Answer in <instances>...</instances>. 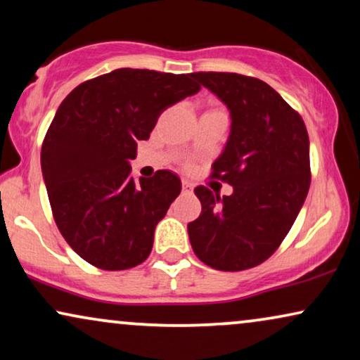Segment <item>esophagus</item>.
<instances>
[{
	"label": "esophagus",
	"mask_w": 360,
	"mask_h": 360,
	"mask_svg": "<svg viewBox=\"0 0 360 360\" xmlns=\"http://www.w3.org/2000/svg\"><path fill=\"white\" fill-rule=\"evenodd\" d=\"M181 188H184V191H191V190H193V184L184 179V180H181Z\"/></svg>",
	"instance_id": "34e87169"
}]
</instances>
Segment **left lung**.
Here are the masks:
<instances>
[{
  "instance_id": "obj_1",
  "label": "left lung",
  "mask_w": 360,
  "mask_h": 360,
  "mask_svg": "<svg viewBox=\"0 0 360 360\" xmlns=\"http://www.w3.org/2000/svg\"><path fill=\"white\" fill-rule=\"evenodd\" d=\"M191 77L229 108L231 134L211 179L233 186L229 196L200 185L201 214L188 224L201 262L223 272L262 264L282 244L307 198L309 139L302 116L267 83L228 72Z\"/></svg>"
}]
</instances>
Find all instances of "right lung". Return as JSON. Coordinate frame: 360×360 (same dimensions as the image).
I'll list each match as a JSON object with an SVG mask.
<instances>
[{
	"mask_svg": "<svg viewBox=\"0 0 360 360\" xmlns=\"http://www.w3.org/2000/svg\"><path fill=\"white\" fill-rule=\"evenodd\" d=\"M200 88L191 73L117 68L80 83L60 103L42 142V175L58 231L88 264L126 270L149 257L181 181L157 170L136 184L129 160L162 111Z\"/></svg>",
	"mask_w": 360,
	"mask_h": 360,
	"instance_id": "obj_1",
	"label": "right lung"
}]
</instances>
